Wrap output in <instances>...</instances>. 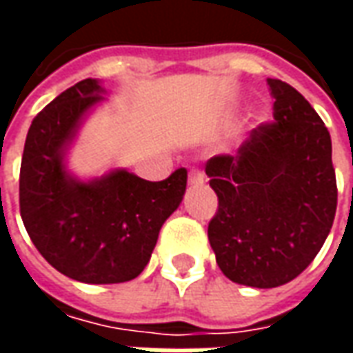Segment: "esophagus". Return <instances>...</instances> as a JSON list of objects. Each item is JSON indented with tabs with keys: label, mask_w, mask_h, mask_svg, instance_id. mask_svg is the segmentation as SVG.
I'll list each match as a JSON object with an SVG mask.
<instances>
[{
	"label": "esophagus",
	"mask_w": 353,
	"mask_h": 353,
	"mask_svg": "<svg viewBox=\"0 0 353 353\" xmlns=\"http://www.w3.org/2000/svg\"><path fill=\"white\" fill-rule=\"evenodd\" d=\"M187 179H189V185H202L204 183V174L199 170H191Z\"/></svg>",
	"instance_id": "esophagus-1"
}]
</instances>
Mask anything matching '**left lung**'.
<instances>
[{"label":"left lung","instance_id":"1","mask_svg":"<svg viewBox=\"0 0 353 353\" xmlns=\"http://www.w3.org/2000/svg\"><path fill=\"white\" fill-rule=\"evenodd\" d=\"M276 123L261 124L236 157L206 164L219 208L208 238L221 272L270 289L310 265L333 227L336 179L331 136L301 92L268 79Z\"/></svg>","mask_w":353,"mask_h":353}]
</instances>
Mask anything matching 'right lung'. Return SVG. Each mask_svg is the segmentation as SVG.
Returning <instances> with one entry per match:
<instances>
[{"label":"right lung","mask_w":353,"mask_h":353,"mask_svg":"<svg viewBox=\"0 0 353 353\" xmlns=\"http://www.w3.org/2000/svg\"><path fill=\"white\" fill-rule=\"evenodd\" d=\"M103 94L100 81L85 79L57 96L32 121L20 164V215L28 234L49 265L83 283L139 276L187 187L185 168L164 181L124 168L90 179L68 170L65 154Z\"/></svg>","instance_id":"obj_1"}]
</instances>
